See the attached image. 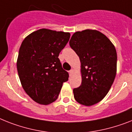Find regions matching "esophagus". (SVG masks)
<instances>
[{"instance_id": "1", "label": "esophagus", "mask_w": 132, "mask_h": 132, "mask_svg": "<svg viewBox=\"0 0 132 132\" xmlns=\"http://www.w3.org/2000/svg\"><path fill=\"white\" fill-rule=\"evenodd\" d=\"M73 73H74V70L73 69H71V70L69 71V74H70V75H72Z\"/></svg>"}]
</instances>
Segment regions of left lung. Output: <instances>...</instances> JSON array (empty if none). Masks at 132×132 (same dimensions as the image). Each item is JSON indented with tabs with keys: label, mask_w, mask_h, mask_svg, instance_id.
Instances as JSON below:
<instances>
[{
	"label": "left lung",
	"mask_w": 132,
	"mask_h": 132,
	"mask_svg": "<svg viewBox=\"0 0 132 132\" xmlns=\"http://www.w3.org/2000/svg\"><path fill=\"white\" fill-rule=\"evenodd\" d=\"M69 45L81 62V84L74 88L76 101L92 106L102 101L113 84L117 72V52L107 37L94 29L77 31Z\"/></svg>",
	"instance_id": "left-lung-1"
}]
</instances>
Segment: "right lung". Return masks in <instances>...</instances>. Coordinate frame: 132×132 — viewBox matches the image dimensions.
Returning a JSON list of instances; mask_svg holds the SVG:
<instances>
[{"mask_svg":"<svg viewBox=\"0 0 132 132\" xmlns=\"http://www.w3.org/2000/svg\"><path fill=\"white\" fill-rule=\"evenodd\" d=\"M70 38L69 32L40 29L23 40L17 61L19 79L25 92L40 104L58 98L69 73L58 58Z\"/></svg>","mask_w":132,"mask_h":132,"instance_id":"right-lung-1","label":"right lung"}]
</instances>
